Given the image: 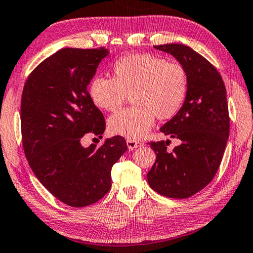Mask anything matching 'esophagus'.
<instances>
[{"label":"esophagus","instance_id":"esophagus-1","mask_svg":"<svg viewBox=\"0 0 253 253\" xmlns=\"http://www.w3.org/2000/svg\"><path fill=\"white\" fill-rule=\"evenodd\" d=\"M126 144H127V148H129L130 150H133V149H135V148L141 147V146H142V142L136 141V140L127 139V140H126Z\"/></svg>","mask_w":253,"mask_h":253}]
</instances>
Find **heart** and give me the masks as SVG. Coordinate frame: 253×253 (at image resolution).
Returning <instances> with one entry per match:
<instances>
[{
  "label": "heart",
  "mask_w": 253,
  "mask_h": 253,
  "mask_svg": "<svg viewBox=\"0 0 253 253\" xmlns=\"http://www.w3.org/2000/svg\"><path fill=\"white\" fill-rule=\"evenodd\" d=\"M188 87L189 75L184 65L134 53L115 61L113 78L94 77L88 93L95 105L109 112L119 111L131 96L134 106L111 117L109 129L113 134L138 140L151 130L156 117L165 121L179 113Z\"/></svg>",
  "instance_id": "1"
}]
</instances>
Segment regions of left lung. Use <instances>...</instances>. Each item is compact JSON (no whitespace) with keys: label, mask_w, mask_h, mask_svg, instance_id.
<instances>
[{"label":"left lung","mask_w":253,"mask_h":253,"mask_svg":"<svg viewBox=\"0 0 253 253\" xmlns=\"http://www.w3.org/2000/svg\"><path fill=\"white\" fill-rule=\"evenodd\" d=\"M172 55L189 75L183 109L160 131L179 140L167 150V141L150 142L157 155L147 178L150 187L169 198H187L206 187L217 172L230 133L226 89L220 73L185 44L155 45Z\"/></svg>","instance_id":"left-lung-1"}]
</instances>
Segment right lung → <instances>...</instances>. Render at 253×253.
<instances>
[{"label": "right lung", "instance_id": "1", "mask_svg": "<svg viewBox=\"0 0 253 253\" xmlns=\"http://www.w3.org/2000/svg\"><path fill=\"white\" fill-rule=\"evenodd\" d=\"M104 47L64 48L32 70L21 97L24 155L36 177L57 200L72 208L94 204L111 188V169L127 146L123 136L99 148L82 146L84 135L102 138L105 120L87 85Z\"/></svg>", "mask_w": 253, "mask_h": 253}]
</instances>
